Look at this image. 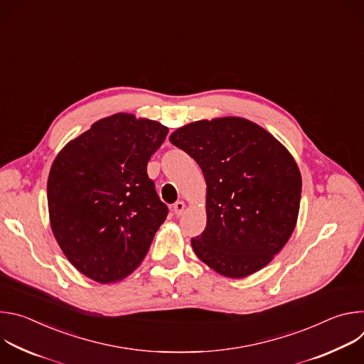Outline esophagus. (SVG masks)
<instances>
[{
  "instance_id": "34e87169",
  "label": "esophagus",
  "mask_w": 364,
  "mask_h": 364,
  "mask_svg": "<svg viewBox=\"0 0 364 364\" xmlns=\"http://www.w3.org/2000/svg\"><path fill=\"white\" fill-rule=\"evenodd\" d=\"M173 209H174V215H176L177 218H180V216L184 213V209H186L184 201H177V203L173 205Z\"/></svg>"
}]
</instances>
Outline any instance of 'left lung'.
<instances>
[{
	"label": "left lung",
	"instance_id": "obj_1",
	"mask_svg": "<svg viewBox=\"0 0 364 364\" xmlns=\"http://www.w3.org/2000/svg\"><path fill=\"white\" fill-rule=\"evenodd\" d=\"M170 142L190 155L205 178L207 225L191 239L197 257L232 279L265 268L296 226L302 180L291 152L239 117L187 124Z\"/></svg>",
	"mask_w": 364,
	"mask_h": 364
}]
</instances>
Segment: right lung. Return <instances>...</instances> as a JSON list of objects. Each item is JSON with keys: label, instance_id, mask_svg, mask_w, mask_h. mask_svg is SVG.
Here are the masks:
<instances>
[{"label": "right lung", "instance_id": "1", "mask_svg": "<svg viewBox=\"0 0 364 364\" xmlns=\"http://www.w3.org/2000/svg\"><path fill=\"white\" fill-rule=\"evenodd\" d=\"M168 128L115 114L68 142L47 180L50 226L69 262L111 284L134 272L168 209L146 174Z\"/></svg>", "mask_w": 364, "mask_h": 364}]
</instances>
